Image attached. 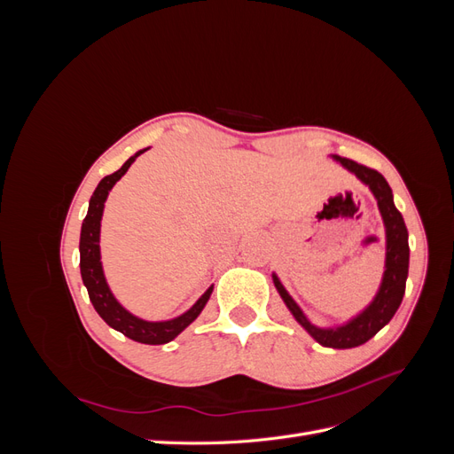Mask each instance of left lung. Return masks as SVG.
<instances>
[{
	"instance_id": "obj_1",
	"label": "left lung",
	"mask_w": 454,
	"mask_h": 454,
	"mask_svg": "<svg viewBox=\"0 0 454 454\" xmlns=\"http://www.w3.org/2000/svg\"><path fill=\"white\" fill-rule=\"evenodd\" d=\"M333 159L358 177L362 184H365L377 199L379 212L384 222V231H387V261H384V274L379 292L373 297V301L347 324L335 327H318L307 318L305 312L301 310L294 297L287 294L280 278L274 272L272 282L277 286L286 307L294 314V318L307 329L309 335L316 342H320L322 347L329 348H354L364 345L371 337H375L380 329L392 320V316L402 305L409 272V232L403 222V215L394 204L392 189L388 182L384 180L382 174L345 157L335 155Z\"/></svg>"
}]
</instances>
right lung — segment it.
<instances>
[{
  "instance_id": "obj_1",
  "label": "right lung",
  "mask_w": 454,
  "mask_h": 454,
  "mask_svg": "<svg viewBox=\"0 0 454 454\" xmlns=\"http://www.w3.org/2000/svg\"><path fill=\"white\" fill-rule=\"evenodd\" d=\"M145 149L138 151L134 157H130L117 172L106 176L98 184V187L94 189L89 202V212L83 219V225H81L79 267H81V278H83V284L90 297V303L109 327L117 329V332H121L122 335L136 342H144V345H164V342H170L172 339L180 335L191 322L197 320V316L202 312L206 303H208L214 286H210L187 312L180 314L177 318L164 320V322H147L138 318V316H134L132 312H129L125 307H122L112 294V290H109L104 277L102 261H100V222L104 214V202L112 187L127 174L130 164L136 160V157L142 155Z\"/></svg>"
}]
</instances>
